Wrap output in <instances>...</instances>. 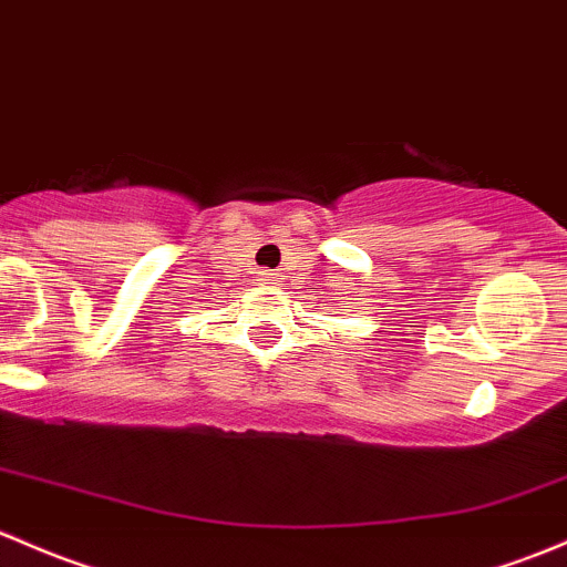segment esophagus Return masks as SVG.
<instances>
[{
    "instance_id": "esophagus-1",
    "label": "esophagus",
    "mask_w": 567,
    "mask_h": 567,
    "mask_svg": "<svg viewBox=\"0 0 567 567\" xmlns=\"http://www.w3.org/2000/svg\"><path fill=\"white\" fill-rule=\"evenodd\" d=\"M264 277H266V282H268V285H277V282H279V279H282V277H279V274H277V271H266V274H264Z\"/></svg>"
}]
</instances>
